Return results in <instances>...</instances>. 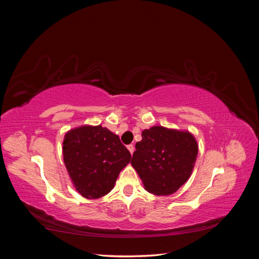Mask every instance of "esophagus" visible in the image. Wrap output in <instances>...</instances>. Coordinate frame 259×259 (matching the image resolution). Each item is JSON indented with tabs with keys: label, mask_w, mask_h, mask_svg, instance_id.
Returning <instances> with one entry per match:
<instances>
[{
	"label": "esophagus",
	"mask_w": 259,
	"mask_h": 259,
	"mask_svg": "<svg viewBox=\"0 0 259 259\" xmlns=\"http://www.w3.org/2000/svg\"><path fill=\"white\" fill-rule=\"evenodd\" d=\"M127 149H128V151L131 152V154H133V152H134V150H135V148H134V146H133V145H128Z\"/></svg>",
	"instance_id": "obj_1"
}]
</instances>
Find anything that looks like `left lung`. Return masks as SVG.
Instances as JSON below:
<instances>
[{"mask_svg": "<svg viewBox=\"0 0 259 259\" xmlns=\"http://www.w3.org/2000/svg\"><path fill=\"white\" fill-rule=\"evenodd\" d=\"M135 146L132 165L146 190L155 195L176 192L190 177L198 155V145L188 132L153 126L142 133Z\"/></svg>", "mask_w": 259, "mask_h": 259, "instance_id": "left-lung-1", "label": "left lung"}]
</instances>
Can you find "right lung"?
<instances>
[{
	"instance_id": "right-lung-1",
	"label": "right lung",
	"mask_w": 259,
	"mask_h": 259,
	"mask_svg": "<svg viewBox=\"0 0 259 259\" xmlns=\"http://www.w3.org/2000/svg\"><path fill=\"white\" fill-rule=\"evenodd\" d=\"M62 153L75 189L86 199L110 192L132 158L119 136L100 125L67 133Z\"/></svg>"
}]
</instances>
